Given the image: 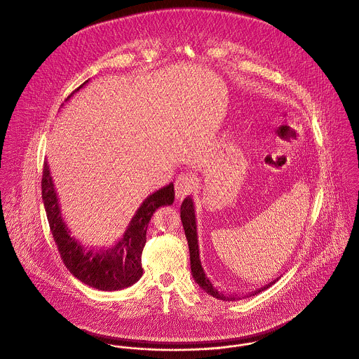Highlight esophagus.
<instances>
[{
    "mask_svg": "<svg viewBox=\"0 0 359 359\" xmlns=\"http://www.w3.org/2000/svg\"><path fill=\"white\" fill-rule=\"evenodd\" d=\"M196 188V177L187 171V172H181L177 180H175V194L178 199L185 198L187 195L192 194Z\"/></svg>",
    "mask_w": 359,
    "mask_h": 359,
    "instance_id": "obj_1",
    "label": "esophagus"
}]
</instances>
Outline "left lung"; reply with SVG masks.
Segmentation results:
<instances>
[{"label": "left lung", "instance_id": "1", "mask_svg": "<svg viewBox=\"0 0 359 359\" xmlns=\"http://www.w3.org/2000/svg\"><path fill=\"white\" fill-rule=\"evenodd\" d=\"M181 221H182V226L185 231V236L188 241V246H189V255H191V269H192V275L195 278V280L199 283V286L205 290V293H208L210 296L218 299V300H225V302H235L239 300L238 296H232V294H225L222 292H219L215 285L212 283V280L210 279L207 271L202 264V259L199 256V241H198V231H196V217H195V207L194 202L191 198H187L182 205H181ZM278 280V279H276ZM276 280H272L271 283H268L266 286L258 289L256 292H252L250 296H255L261 293L262 290L268 289L269 286H272ZM249 296V294H248Z\"/></svg>", "mask_w": 359, "mask_h": 359}]
</instances>
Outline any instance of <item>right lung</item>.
Instances as JSON below:
<instances>
[{"label":"right lung","instance_id":"right-lung-1","mask_svg":"<svg viewBox=\"0 0 359 359\" xmlns=\"http://www.w3.org/2000/svg\"><path fill=\"white\" fill-rule=\"evenodd\" d=\"M84 84L73 93L79 91ZM41 194L52 238L66 268L83 283L109 292L128 287L142 276L141 257L147 243L148 224L154 211L161 205H172L175 196L172 184L156 191L138 208L124 236L114 246L109 249H91L84 248L70 235L60 214L47 161H44L43 167Z\"/></svg>","mask_w":359,"mask_h":359}]
</instances>
